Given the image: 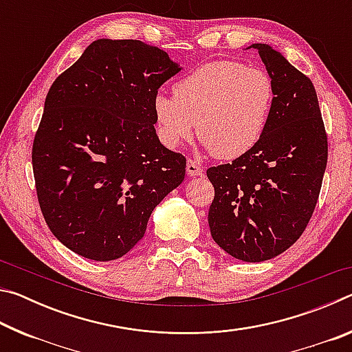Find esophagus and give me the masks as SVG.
<instances>
[{
  "label": "esophagus",
  "instance_id": "obj_1",
  "mask_svg": "<svg viewBox=\"0 0 352 352\" xmlns=\"http://www.w3.org/2000/svg\"><path fill=\"white\" fill-rule=\"evenodd\" d=\"M186 172H188L189 177H197V175L204 174V168H201V166L197 162H194V160H188Z\"/></svg>",
  "mask_w": 352,
  "mask_h": 352
}]
</instances>
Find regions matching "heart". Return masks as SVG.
I'll return each instance as SVG.
<instances>
[{
  "label": "heart",
  "mask_w": 352,
  "mask_h": 352,
  "mask_svg": "<svg viewBox=\"0 0 352 352\" xmlns=\"http://www.w3.org/2000/svg\"><path fill=\"white\" fill-rule=\"evenodd\" d=\"M174 98L153 100L158 136L170 148L195 132L208 152L234 160L258 144L275 102L265 69L233 60L206 63L174 85Z\"/></svg>",
  "instance_id": "heart-1"
}]
</instances>
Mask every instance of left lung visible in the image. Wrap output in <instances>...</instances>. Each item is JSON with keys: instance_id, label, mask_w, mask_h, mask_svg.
Returning <instances> with one entry per match:
<instances>
[{"instance_id": "obj_1", "label": "left lung", "mask_w": 352, "mask_h": 352, "mask_svg": "<svg viewBox=\"0 0 352 352\" xmlns=\"http://www.w3.org/2000/svg\"><path fill=\"white\" fill-rule=\"evenodd\" d=\"M275 83V102L258 144L214 166L211 236L233 258L262 262L300 239L317 205L327 138L311 79L265 43H253Z\"/></svg>"}]
</instances>
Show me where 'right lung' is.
Instances as JSON below:
<instances>
[{
	"mask_svg": "<svg viewBox=\"0 0 352 352\" xmlns=\"http://www.w3.org/2000/svg\"><path fill=\"white\" fill-rule=\"evenodd\" d=\"M183 68L140 40L99 38L57 77L35 133L32 168L47 226L93 261L129 253L186 158L155 130L158 88Z\"/></svg>",
	"mask_w": 352,
	"mask_h": 352,
	"instance_id": "right-lung-1",
	"label": "right lung"
}]
</instances>
